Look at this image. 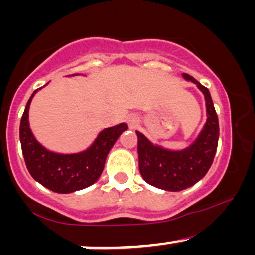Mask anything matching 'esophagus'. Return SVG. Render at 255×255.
I'll list each match as a JSON object with an SVG mask.
<instances>
[{"label": "esophagus", "instance_id": "1", "mask_svg": "<svg viewBox=\"0 0 255 255\" xmlns=\"http://www.w3.org/2000/svg\"><path fill=\"white\" fill-rule=\"evenodd\" d=\"M135 121L134 120H129V126H134Z\"/></svg>", "mask_w": 255, "mask_h": 255}]
</instances>
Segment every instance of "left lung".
Returning <instances> with one entry per match:
<instances>
[{"label": "left lung", "instance_id": "1", "mask_svg": "<svg viewBox=\"0 0 255 255\" xmlns=\"http://www.w3.org/2000/svg\"><path fill=\"white\" fill-rule=\"evenodd\" d=\"M182 76L196 84L206 101L207 120L195 142L181 150H170L153 144L142 133L135 132L140 175L149 185L166 191H181L206 175L212 165L220 137L218 117L208 89L187 74Z\"/></svg>", "mask_w": 255, "mask_h": 255}]
</instances>
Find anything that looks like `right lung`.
<instances>
[{"label":"right lung","mask_w":255,"mask_h":255,"mask_svg":"<svg viewBox=\"0 0 255 255\" xmlns=\"http://www.w3.org/2000/svg\"><path fill=\"white\" fill-rule=\"evenodd\" d=\"M37 91L28 100L19 126L20 145L28 171L35 181L58 194H70L89 187L102 174L107 154L120 135L128 129V126L120 123L105 128L95 142L80 153H54L35 139L29 127L28 112Z\"/></svg>","instance_id":"add662e5"}]
</instances>
